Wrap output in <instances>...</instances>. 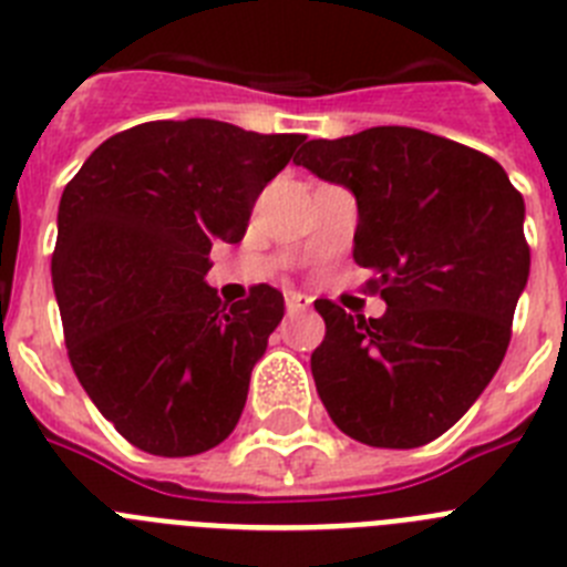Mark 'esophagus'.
Instances as JSON below:
<instances>
[{"mask_svg":"<svg viewBox=\"0 0 567 567\" xmlns=\"http://www.w3.org/2000/svg\"><path fill=\"white\" fill-rule=\"evenodd\" d=\"M309 307H312V300H309L307 295H300V292H289L287 295V309H289V312H307Z\"/></svg>","mask_w":567,"mask_h":567,"instance_id":"34e87169","label":"esophagus"}]
</instances>
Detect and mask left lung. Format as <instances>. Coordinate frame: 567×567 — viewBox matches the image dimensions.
I'll list each match as a JSON object with an SVG mask.
<instances>
[{
	"instance_id": "left-lung-1",
	"label": "left lung",
	"mask_w": 567,
	"mask_h": 567,
	"mask_svg": "<svg viewBox=\"0 0 567 567\" xmlns=\"http://www.w3.org/2000/svg\"><path fill=\"white\" fill-rule=\"evenodd\" d=\"M295 164L354 195V260L385 300L369 320L315 300L327 320L312 352L320 400L358 443H432L508 349L530 272L523 195L494 158L414 127L312 138Z\"/></svg>"
}]
</instances>
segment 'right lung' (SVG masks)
<instances>
[{"label":"right lung","mask_w":567,"mask_h":567,"mask_svg":"<svg viewBox=\"0 0 567 567\" xmlns=\"http://www.w3.org/2000/svg\"><path fill=\"white\" fill-rule=\"evenodd\" d=\"M307 135L215 118L147 122L90 153L59 202L53 292L70 365L124 440L158 457L215 449L284 318L260 284L227 307L204 280Z\"/></svg>","instance_id":"right-lung-1"}]
</instances>
